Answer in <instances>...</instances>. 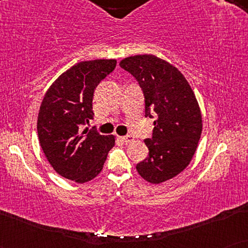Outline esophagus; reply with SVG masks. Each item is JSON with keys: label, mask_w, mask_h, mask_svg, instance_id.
Listing matches in <instances>:
<instances>
[{"label": "esophagus", "mask_w": 248, "mask_h": 248, "mask_svg": "<svg viewBox=\"0 0 248 248\" xmlns=\"http://www.w3.org/2000/svg\"><path fill=\"white\" fill-rule=\"evenodd\" d=\"M133 140H134V138L132 137V135H127V137H121V141L125 144H127L128 142H132Z\"/></svg>", "instance_id": "obj_1"}]
</instances>
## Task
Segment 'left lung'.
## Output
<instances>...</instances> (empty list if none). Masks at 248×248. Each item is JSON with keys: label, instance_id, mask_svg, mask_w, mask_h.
I'll return each instance as SVG.
<instances>
[{"label": "left lung", "instance_id": "left-lung-1", "mask_svg": "<svg viewBox=\"0 0 248 248\" xmlns=\"http://www.w3.org/2000/svg\"><path fill=\"white\" fill-rule=\"evenodd\" d=\"M144 94V116L155 117L151 139H145L149 155L137 165L142 178L152 184L168 181L187 167L202 133L198 100L177 67L155 55L122 60Z\"/></svg>", "mask_w": 248, "mask_h": 248}]
</instances>
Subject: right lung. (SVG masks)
<instances>
[{
	"label": "right lung",
	"instance_id": "1",
	"mask_svg": "<svg viewBox=\"0 0 248 248\" xmlns=\"http://www.w3.org/2000/svg\"><path fill=\"white\" fill-rule=\"evenodd\" d=\"M116 66V60L84 61L54 81L40 105L37 132L40 147L57 174L77 183L101 171L114 135L83 128L93 120L96 87Z\"/></svg>",
	"mask_w": 248,
	"mask_h": 248
}]
</instances>
